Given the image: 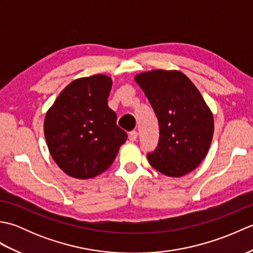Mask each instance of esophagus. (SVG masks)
I'll return each mask as SVG.
<instances>
[{"mask_svg":"<svg viewBox=\"0 0 253 253\" xmlns=\"http://www.w3.org/2000/svg\"><path fill=\"white\" fill-rule=\"evenodd\" d=\"M137 137H138V132L136 130H132V131H130L129 133H128V139H129V140L132 141V142L136 141Z\"/></svg>","mask_w":253,"mask_h":253,"instance_id":"1","label":"esophagus"}]
</instances>
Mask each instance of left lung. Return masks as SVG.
Returning <instances> with one entry per match:
<instances>
[{
    "label": "left lung",
    "mask_w": 253,
    "mask_h": 253,
    "mask_svg": "<svg viewBox=\"0 0 253 253\" xmlns=\"http://www.w3.org/2000/svg\"><path fill=\"white\" fill-rule=\"evenodd\" d=\"M135 82L152 105L160 140L148 154L150 165L169 177L196 169L207 157L214 133L213 113L184 73L153 69L136 75Z\"/></svg>",
    "instance_id": "obj_1"
}]
</instances>
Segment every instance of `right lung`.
I'll list each match as a JSON object with an SVG mask.
<instances>
[{
  "mask_svg": "<svg viewBox=\"0 0 253 253\" xmlns=\"http://www.w3.org/2000/svg\"><path fill=\"white\" fill-rule=\"evenodd\" d=\"M112 78L96 74L75 79L47 110L43 130L47 149L66 175L89 179L114 162L127 133L107 105Z\"/></svg>",
  "mask_w": 253,
  "mask_h": 253,
  "instance_id": "add662e5",
  "label": "right lung"
}]
</instances>
